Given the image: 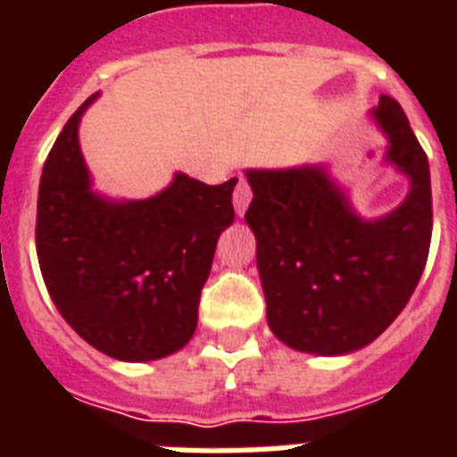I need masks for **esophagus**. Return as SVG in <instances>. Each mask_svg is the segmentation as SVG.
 Masks as SVG:
<instances>
[{"label": "esophagus", "mask_w": 457, "mask_h": 457, "mask_svg": "<svg viewBox=\"0 0 457 457\" xmlns=\"http://www.w3.org/2000/svg\"><path fill=\"white\" fill-rule=\"evenodd\" d=\"M251 196H253V192H251V185L244 178H239V182H237V187H235V192H232V204H235L237 215H244V211H246L251 204Z\"/></svg>", "instance_id": "obj_1"}]
</instances>
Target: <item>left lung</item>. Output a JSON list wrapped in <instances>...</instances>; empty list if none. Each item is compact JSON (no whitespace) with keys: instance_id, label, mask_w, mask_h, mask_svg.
<instances>
[{"instance_id":"left-lung-1","label":"left lung","mask_w":457,"mask_h":457,"mask_svg":"<svg viewBox=\"0 0 457 457\" xmlns=\"http://www.w3.org/2000/svg\"><path fill=\"white\" fill-rule=\"evenodd\" d=\"M372 116L389 137L386 161L411 178L386 218H358L322 168L246 172L268 325L303 353L341 355L375 341L411 301L429 256L425 149L394 96H379Z\"/></svg>"}]
</instances>
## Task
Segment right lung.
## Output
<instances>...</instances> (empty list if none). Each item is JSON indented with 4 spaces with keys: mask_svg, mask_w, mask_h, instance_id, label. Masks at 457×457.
I'll use <instances>...</instances> for the list:
<instances>
[{
    "mask_svg": "<svg viewBox=\"0 0 457 457\" xmlns=\"http://www.w3.org/2000/svg\"><path fill=\"white\" fill-rule=\"evenodd\" d=\"M92 95L54 142L37 194V261L68 325L96 351L142 362L192 339L215 244L235 220L232 189L175 175L145 201L116 204L89 189L78 123Z\"/></svg>",
    "mask_w": 457,
    "mask_h": 457,
    "instance_id": "add662e5",
    "label": "right lung"
}]
</instances>
